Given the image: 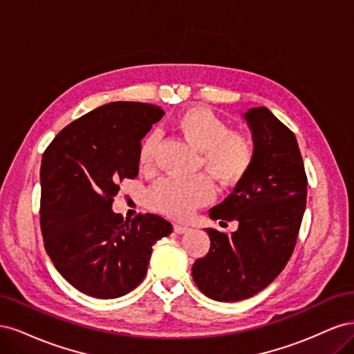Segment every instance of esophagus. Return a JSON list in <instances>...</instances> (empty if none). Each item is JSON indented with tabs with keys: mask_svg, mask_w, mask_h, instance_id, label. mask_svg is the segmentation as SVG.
Instances as JSON below:
<instances>
[{
	"mask_svg": "<svg viewBox=\"0 0 354 354\" xmlns=\"http://www.w3.org/2000/svg\"><path fill=\"white\" fill-rule=\"evenodd\" d=\"M190 230V227L187 226H183V224H174V232L178 233V234H183V233H187Z\"/></svg>",
	"mask_w": 354,
	"mask_h": 354,
	"instance_id": "34e87169",
	"label": "esophagus"
}]
</instances>
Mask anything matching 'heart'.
Segmentation results:
<instances>
[{"instance_id": "heart-1", "label": "heart", "mask_w": 354, "mask_h": 354, "mask_svg": "<svg viewBox=\"0 0 354 354\" xmlns=\"http://www.w3.org/2000/svg\"><path fill=\"white\" fill-rule=\"evenodd\" d=\"M173 130L199 152V167L205 168L223 187H234L250 174L255 160V145L250 134L230 130L229 124L203 106H190L171 122ZM156 137H145L137 151L138 168L145 173L155 167ZM214 198L209 177L190 180L162 178L147 190V207L167 217L185 220Z\"/></svg>"}]
</instances>
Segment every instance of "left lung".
<instances>
[{
  "label": "left lung",
  "mask_w": 354,
  "mask_h": 354,
  "mask_svg": "<svg viewBox=\"0 0 354 354\" xmlns=\"http://www.w3.org/2000/svg\"><path fill=\"white\" fill-rule=\"evenodd\" d=\"M252 130L250 174L218 205L212 220H238L232 234L205 229L211 246L192 267L201 292L216 301H241L269 286L291 259L306 199L307 176L297 138L267 108L243 113Z\"/></svg>",
  "instance_id": "8db88e82"
}]
</instances>
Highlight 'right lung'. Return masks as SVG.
Segmentation results:
<instances>
[{
  "label": "right lung",
  "instance_id": "obj_1",
  "mask_svg": "<svg viewBox=\"0 0 354 354\" xmlns=\"http://www.w3.org/2000/svg\"><path fill=\"white\" fill-rule=\"evenodd\" d=\"M153 104L113 102L71 122L41 160L39 223L59 273L94 298H118L140 283L152 245L173 232L156 214L124 221L112 211L125 178L138 174L137 151L164 116Z\"/></svg>",
  "mask_w": 354,
  "mask_h": 354
}]
</instances>
